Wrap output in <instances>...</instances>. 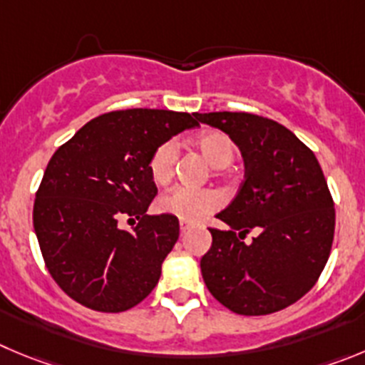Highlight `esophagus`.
Instances as JSON below:
<instances>
[{
  "mask_svg": "<svg viewBox=\"0 0 365 365\" xmlns=\"http://www.w3.org/2000/svg\"><path fill=\"white\" fill-rule=\"evenodd\" d=\"M190 227H192V223H190V221L180 220V230H182V232H185V230H189Z\"/></svg>",
  "mask_w": 365,
  "mask_h": 365,
  "instance_id": "obj_1",
  "label": "esophagus"
}]
</instances>
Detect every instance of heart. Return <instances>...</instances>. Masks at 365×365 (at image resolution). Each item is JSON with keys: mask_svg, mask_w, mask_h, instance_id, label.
Segmentation results:
<instances>
[{"mask_svg": "<svg viewBox=\"0 0 365 365\" xmlns=\"http://www.w3.org/2000/svg\"><path fill=\"white\" fill-rule=\"evenodd\" d=\"M194 145L200 155L209 162L214 169H225L236 156V144L225 131L220 129H207L194 138ZM176 158H178V145L175 140H165L151 153L148 162V171L156 185H167L175 175ZM217 196L210 190H196L178 187L156 202V210L160 214L175 216L178 220L198 221L209 216L217 209Z\"/></svg>", "mask_w": 365, "mask_h": 365, "instance_id": "b5f03b06", "label": "heart"}]
</instances>
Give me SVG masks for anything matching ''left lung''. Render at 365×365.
Instances as JSON below:
<instances>
[{
  "label": "left lung",
  "mask_w": 365,
  "mask_h": 365,
  "mask_svg": "<svg viewBox=\"0 0 365 365\" xmlns=\"http://www.w3.org/2000/svg\"><path fill=\"white\" fill-rule=\"evenodd\" d=\"M240 148L245 180L217 214L229 230L209 229L212 247L200 261L214 299L240 315H268L315 286L331 252L335 205L315 155L270 118L252 113H194ZM254 228L260 232L247 245Z\"/></svg>",
  "instance_id": "left-lung-1"
}]
</instances>
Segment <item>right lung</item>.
Returning a JSON list of instances; mask_svg holds the SVG:
<instances>
[{
    "label": "right lung",
    "instance_id": "obj_1",
    "mask_svg": "<svg viewBox=\"0 0 365 365\" xmlns=\"http://www.w3.org/2000/svg\"><path fill=\"white\" fill-rule=\"evenodd\" d=\"M194 115L169 110L110 111L84 124L50 158L34 202V230L53 281L95 312L144 301L180 236L178 217L148 216L156 189L151 153ZM136 217L131 233L120 217Z\"/></svg>",
    "mask_w": 365,
    "mask_h": 365
}]
</instances>
